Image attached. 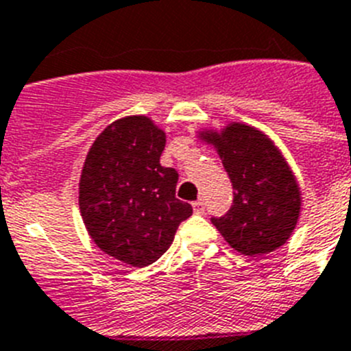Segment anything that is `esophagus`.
I'll use <instances>...</instances> for the list:
<instances>
[{
    "label": "esophagus",
    "mask_w": 351,
    "mask_h": 351,
    "mask_svg": "<svg viewBox=\"0 0 351 351\" xmlns=\"http://www.w3.org/2000/svg\"><path fill=\"white\" fill-rule=\"evenodd\" d=\"M193 209H195V213H197V214H202L204 213V209H206V207H204V200H202V198H198V200H195V202H193Z\"/></svg>",
    "instance_id": "34e87169"
}]
</instances>
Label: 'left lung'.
I'll return each mask as SVG.
<instances>
[{
	"label": "left lung",
	"mask_w": 351,
	"mask_h": 351,
	"mask_svg": "<svg viewBox=\"0 0 351 351\" xmlns=\"http://www.w3.org/2000/svg\"><path fill=\"white\" fill-rule=\"evenodd\" d=\"M204 138L218 149L234 188L230 209L213 216V225L243 255H267L283 246L299 219L300 191L280 151L246 125Z\"/></svg>",
	"instance_id": "1"
}]
</instances>
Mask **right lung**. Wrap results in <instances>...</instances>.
Here are the masks:
<instances>
[{"label": "right lung", "mask_w": 351, "mask_h": 351, "mask_svg": "<svg viewBox=\"0 0 351 351\" xmlns=\"http://www.w3.org/2000/svg\"><path fill=\"white\" fill-rule=\"evenodd\" d=\"M165 133L145 116L119 119L89 149L80 176L79 206L95 244L108 256L145 267L172 244L193 213L176 198L179 173L161 167Z\"/></svg>", "instance_id": "1"}]
</instances>
